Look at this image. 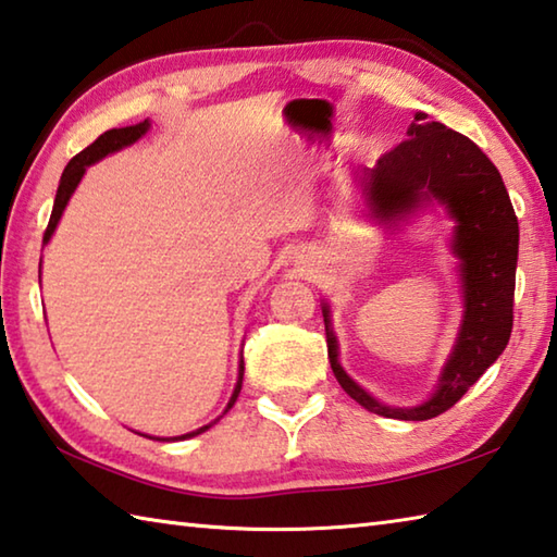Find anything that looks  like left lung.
<instances>
[{
	"label": "left lung",
	"mask_w": 557,
	"mask_h": 557,
	"mask_svg": "<svg viewBox=\"0 0 557 557\" xmlns=\"http://www.w3.org/2000/svg\"><path fill=\"white\" fill-rule=\"evenodd\" d=\"M407 140L362 168L358 185L368 216L401 228L421 211L441 207L453 221L450 252L458 260L462 319L458 338L429 399L392 407L372 397L341 366L329 301L321 305L333 375L362 409L387 419L426 421L448 411L507 348L513 326L519 221L499 170L472 144L441 121L417 111Z\"/></svg>",
	"instance_id": "left-lung-1"
}]
</instances>
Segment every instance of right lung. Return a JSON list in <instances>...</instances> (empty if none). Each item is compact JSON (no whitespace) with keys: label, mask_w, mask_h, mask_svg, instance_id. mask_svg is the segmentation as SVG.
<instances>
[{"label":"right lung","mask_w":557,"mask_h":557,"mask_svg":"<svg viewBox=\"0 0 557 557\" xmlns=\"http://www.w3.org/2000/svg\"><path fill=\"white\" fill-rule=\"evenodd\" d=\"M148 128H150V121L146 119V121H140V124H134V126H124V128H111V131H104V134L95 140V144H89L85 150H79V153H77L73 160H70L67 168L63 170V177H60L58 191H55L53 214H50V221H48V228H46V236H44V246H48L50 236L55 234L58 221H60V216H63V211H65V207H67L70 197H73V191H75V189H77V185H79V180L85 177L87 168H89V165H95V163H99V160L107 158V156H111V153H116V150H121V148L134 146L138 138H144V136L148 134ZM244 370H246V368H244V352H240L236 387H234V394H231V399H228V404H226V409L221 411V417H226V411H228L231 407H234L236 399H238L240 387H244ZM221 417H216L214 421H209L207 426H201V429H197V431L182 433V436L160 438V436H146V433H140V436L153 438V441H185V438H195V436H199V433H205L207 429L214 426V423H216Z\"/></svg>","instance_id":"obj_1"}]
</instances>
